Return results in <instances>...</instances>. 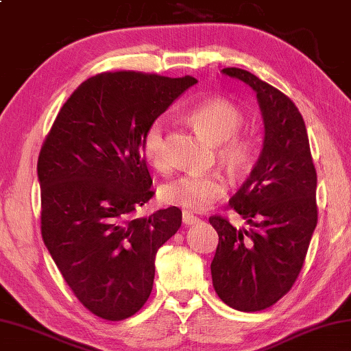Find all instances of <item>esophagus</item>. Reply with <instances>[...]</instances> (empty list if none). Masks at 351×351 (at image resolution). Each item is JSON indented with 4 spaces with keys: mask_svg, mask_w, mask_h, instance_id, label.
I'll use <instances>...</instances> for the list:
<instances>
[{
    "mask_svg": "<svg viewBox=\"0 0 351 351\" xmlns=\"http://www.w3.org/2000/svg\"><path fill=\"white\" fill-rule=\"evenodd\" d=\"M182 222L186 226H195V224H197V222H199V219L196 218V216H193L192 213H189V212H184L182 213Z\"/></svg>",
    "mask_w": 351,
    "mask_h": 351,
    "instance_id": "1",
    "label": "esophagus"
}]
</instances>
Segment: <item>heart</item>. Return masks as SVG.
Here are the masks:
<instances>
[{
    "label": "heart",
    "instance_id": "b5f03b06",
    "mask_svg": "<svg viewBox=\"0 0 351 351\" xmlns=\"http://www.w3.org/2000/svg\"><path fill=\"white\" fill-rule=\"evenodd\" d=\"M189 119L204 139L218 145L219 161L230 173L241 175L252 167L254 147L252 141L238 136L244 117L237 106L226 99H210L195 107ZM143 155L156 170L167 169L162 119H155L145 130ZM224 192V182L216 175L189 173L165 182L159 189V199L167 206L181 207L186 212H204Z\"/></svg>",
    "mask_w": 351,
    "mask_h": 351
}]
</instances>
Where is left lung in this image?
Segmentation results:
<instances>
[{"label":"left lung","mask_w":351,"mask_h":351,"mask_svg":"<svg viewBox=\"0 0 351 351\" xmlns=\"http://www.w3.org/2000/svg\"><path fill=\"white\" fill-rule=\"evenodd\" d=\"M221 73L256 93L264 143L250 176L228 202L248 226L237 228L221 216L208 219L219 237L210 269L222 302L259 311L278 302L302 269L317 224V178L295 103L247 70L227 67Z\"/></svg>","instance_id":"obj_1"}]
</instances>
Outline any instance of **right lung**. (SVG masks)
Instances as JSON below:
<instances>
[{
	"instance_id": "right-lung-1",
	"label": "right lung",
	"mask_w": 351,
	"mask_h": 351,
	"mask_svg": "<svg viewBox=\"0 0 351 351\" xmlns=\"http://www.w3.org/2000/svg\"><path fill=\"white\" fill-rule=\"evenodd\" d=\"M196 82L95 75L70 95L41 147L44 244L80 302L103 319L123 321L143 307L159 247L181 227L178 207L145 218L133 213L154 196L144 133Z\"/></svg>"
}]
</instances>
